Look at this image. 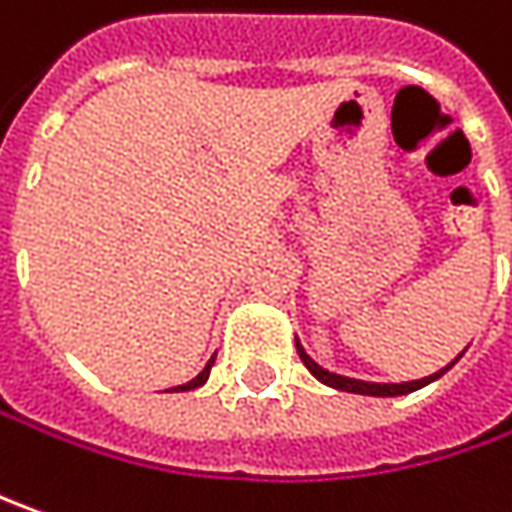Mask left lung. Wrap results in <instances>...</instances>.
I'll use <instances>...</instances> for the list:
<instances>
[{
    "label": "left lung",
    "instance_id": "left-lung-1",
    "mask_svg": "<svg viewBox=\"0 0 512 512\" xmlns=\"http://www.w3.org/2000/svg\"><path fill=\"white\" fill-rule=\"evenodd\" d=\"M297 354H300V360L306 362V368H309L314 377L320 379V382H326L331 388H337V391H348V394H368V397H402V394H411V391H419L422 385H428L433 379H439L445 371H450V365L456 360L450 362L448 368H442L439 374H433V377H425V379H414V382H394V385H382V382H362V379H348V377H340V374H331L326 368H320L317 362L311 360L309 354L303 351V345L297 343Z\"/></svg>",
    "mask_w": 512,
    "mask_h": 512
}]
</instances>
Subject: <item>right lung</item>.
<instances>
[{
  "label": "right lung",
  "mask_w": 512,
  "mask_h": 512,
  "mask_svg": "<svg viewBox=\"0 0 512 512\" xmlns=\"http://www.w3.org/2000/svg\"><path fill=\"white\" fill-rule=\"evenodd\" d=\"M212 365H215V360L206 362V368H203V371H201V374H198V377L192 379V382H186V385H178L175 391H192V388H198V385H203V382L209 379V371H212Z\"/></svg>",
  "instance_id": "obj_1"
}]
</instances>
